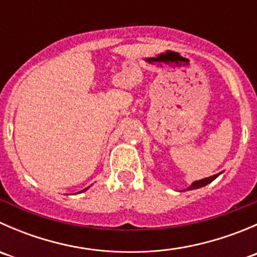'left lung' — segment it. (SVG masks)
<instances>
[{"instance_id":"8db88e82","label":"left lung","mask_w":257,"mask_h":257,"mask_svg":"<svg viewBox=\"0 0 257 257\" xmlns=\"http://www.w3.org/2000/svg\"><path fill=\"white\" fill-rule=\"evenodd\" d=\"M220 174H222V172H221V173H217V174L212 175V177H209V178H205V179H201V180H196V181H193V183H191V185H189L188 188H186V189H184V190H181V191H186V190H194V189L203 188V186L208 185V184L211 183L212 180H215V179H216L217 177H219Z\"/></svg>"}]
</instances>
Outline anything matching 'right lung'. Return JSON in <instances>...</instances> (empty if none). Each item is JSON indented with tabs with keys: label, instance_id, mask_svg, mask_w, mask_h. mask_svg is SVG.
Segmentation results:
<instances>
[{
	"label": "right lung",
	"instance_id": "add662e5",
	"mask_svg": "<svg viewBox=\"0 0 257 257\" xmlns=\"http://www.w3.org/2000/svg\"><path fill=\"white\" fill-rule=\"evenodd\" d=\"M88 189H89V186H88V188H85V189H83V190H80L78 194H80V193H83V191H85V190H88Z\"/></svg>",
	"mask_w": 257,
	"mask_h": 257
}]
</instances>
